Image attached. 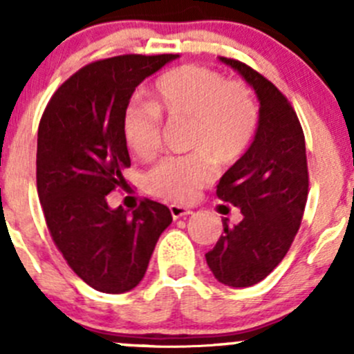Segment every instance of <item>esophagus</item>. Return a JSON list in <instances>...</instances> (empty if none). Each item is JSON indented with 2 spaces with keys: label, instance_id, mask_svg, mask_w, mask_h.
Returning a JSON list of instances; mask_svg holds the SVG:
<instances>
[{
  "label": "esophagus",
  "instance_id": "34e87169",
  "mask_svg": "<svg viewBox=\"0 0 354 354\" xmlns=\"http://www.w3.org/2000/svg\"><path fill=\"white\" fill-rule=\"evenodd\" d=\"M169 210H171V216H173V219H180V217L190 216L192 214L190 209H187V207H183V205H178V203L169 205Z\"/></svg>",
  "mask_w": 354,
  "mask_h": 354
}]
</instances>
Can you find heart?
<instances>
[{
  "label": "heart",
  "instance_id": "heart-1",
  "mask_svg": "<svg viewBox=\"0 0 354 354\" xmlns=\"http://www.w3.org/2000/svg\"><path fill=\"white\" fill-rule=\"evenodd\" d=\"M160 114L190 121L188 145L195 154L166 157L147 174L151 194L174 202H192L214 180L217 164L241 159L259 124V109L243 82L226 80L198 65L166 71L151 91V106L130 104L123 114V137L140 159H151L160 147Z\"/></svg>",
  "mask_w": 354,
  "mask_h": 354
}]
</instances>
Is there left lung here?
Listing matches in <instances>:
<instances>
[{
  "mask_svg": "<svg viewBox=\"0 0 354 354\" xmlns=\"http://www.w3.org/2000/svg\"><path fill=\"white\" fill-rule=\"evenodd\" d=\"M219 59L245 78L260 108L248 151L217 185V197L238 207L243 219L234 226L223 219L224 234L205 260L219 283L248 288L279 266L301 224L308 197L305 135L295 109L272 82L236 59Z\"/></svg>",
  "mask_w": 354,
  "mask_h": 354,
  "instance_id": "left-lung-1",
  "label": "left lung"
}]
</instances>
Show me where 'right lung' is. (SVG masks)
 I'll return each mask as SVG.
<instances>
[{"label":"right lung","mask_w":354,"mask_h":354,"mask_svg":"<svg viewBox=\"0 0 354 354\" xmlns=\"http://www.w3.org/2000/svg\"><path fill=\"white\" fill-rule=\"evenodd\" d=\"M178 55H124L84 66L53 94L37 131V194L53 241L91 288L127 292L145 276L169 209L144 200L133 212L106 195L127 187L123 114L135 88Z\"/></svg>","instance_id":"right-lung-1"}]
</instances>
